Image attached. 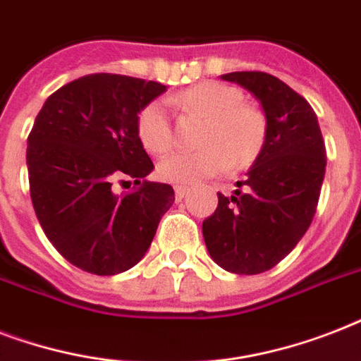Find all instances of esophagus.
Instances as JSON below:
<instances>
[{
  "instance_id": "esophagus-1",
  "label": "esophagus",
  "mask_w": 361,
  "mask_h": 361,
  "mask_svg": "<svg viewBox=\"0 0 361 361\" xmlns=\"http://www.w3.org/2000/svg\"><path fill=\"white\" fill-rule=\"evenodd\" d=\"M174 192H176V200H181V198L187 195V187L185 185H176Z\"/></svg>"
}]
</instances>
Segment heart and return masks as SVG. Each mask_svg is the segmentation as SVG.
<instances>
[{
    "label": "heart",
    "mask_w": 361,
    "mask_h": 361,
    "mask_svg": "<svg viewBox=\"0 0 361 361\" xmlns=\"http://www.w3.org/2000/svg\"><path fill=\"white\" fill-rule=\"evenodd\" d=\"M172 103L187 114L204 118L198 135L200 149L174 152L157 164L161 180L180 185L225 172L228 166L243 170L262 153L268 123L258 106L243 101L241 90L223 82L206 80L178 93ZM136 133L142 146L153 155L169 152L174 142V127L164 101L142 106L136 118Z\"/></svg>",
    "instance_id": "b5f03b06"
}]
</instances>
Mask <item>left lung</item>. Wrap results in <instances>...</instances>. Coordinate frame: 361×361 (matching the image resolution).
<instances>
[{"label": "left lung", "mask_w": 361, "mask_h": 361, "mask_svg": "<svg viewBox=\"0 0 361 361\" xmlns=\"http://www.w3.org/2000/svg\"><path fill=\"white\" fill-rule=\"evenodd\" d=\"M255 93L268 133L258 155L232 197L202 223L209 255L238 275L268 271L307 232L319 206L326 172V146L311 104L285 82L262 71L223 75Z\"/></svg>", "instance_id": "left-lung-1"}]
</instances>
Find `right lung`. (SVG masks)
<instances>
[{
	"instance_id": "add662e5",
	"label": "right lung",
	"mask_w": 361,
	"mask_h": 361,
	"mask_svg": "<svg viewBox=\"0 0 361 361\" xmlns=\"http://www.w3.org/2000/svg\"><path fill=\"white\" fill-rule=\"evenodd\" d=\"M164 90L135 76H82L47 99L27 136L37 219L59 255L87 274L140 262L174 202L172 185L146 180L153 161L136 133L142 106ZM125 177L135 187L116 195L111 185Z\"/></svg>"
}]
</instances>
